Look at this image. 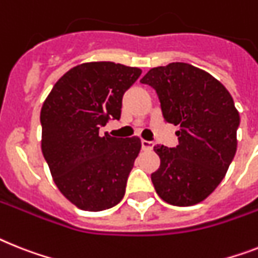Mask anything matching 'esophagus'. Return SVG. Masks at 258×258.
<instances>
[{
    "mask_svg": "<svg viewBox=\"0 0 258 258\" xmlns=\"http://www.w3.org/2000/svg\"><path fill=\"white\" fill-rule=\"evenodd\" d=\"M153 146H155V143L153 142H148V140H142V148L144 149V151H151V149L153 148Z\"/></svg>",
    "mask_w": 258,
    "mask_h": 258,
    "instance_id": "1",
    "label": "esophagus"
}]
</instances>
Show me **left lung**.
<instances>
[{
	"mask_svg": "<svg viewBox=\"0 0 258 258\" xmlns=\"http://www.w3.org/2000/svg\"><path fill=\"white\" fill-rule=\"evenodd\" d=\"M140 81L157 93L164 118L179 125L176 148L156 144V192L173 206L202 202L226 176L237 148L240 115L222 82L187 62L149 69Z\"/></svg>",
	"mask_w": 258,
	"mask_h": 258,
	"instance_id": "left-lung-1",
	"label": "left lung"
}]
</instances>
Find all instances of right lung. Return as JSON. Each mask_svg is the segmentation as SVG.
<instances>
[{"instance_id": "add662e5", "label": "right lung", "mask_w": 258, "mask_h": 258, "mask_svg": "<svg viewBox=\"0 0 258 258\" xmlns=\"http://www.w3.org/2000/svg\"><path fill=\"white\" fill-rule=\"evenodd\" d=\"M140 75L136 67L82 62L57 80L43 102V156L57 189L79 209L102 211L124 196L142 142L99 128L120 118L123 94Z\"/></svg>"}]
</instances>
